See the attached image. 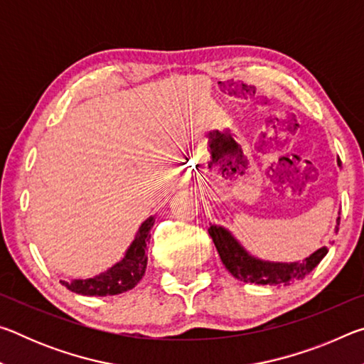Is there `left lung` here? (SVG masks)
<instances>
[{"instance_id": "8db88e82", "label": "left lung", "mask_w": 364, "mask_h": 364, "mask_svg": "<svg viewBox=\"0 0 364 364\" xmlns=\"http://www.w3.org/2000/svg\"><path fill=\"white\" fill-rule=\"evenodd\" d=\"M338 223H341V218H337V225ZM208 234H210L212 241L215 247H217L221 262H223L226 269L236 279L244 282H254V284L287 286L294 281L304 279L306 274H310L315 269V267H318V263L323 260L324 255L328 254V247H321L300 263L262 262L258 258L250 257L225 228L210 226L208 228Z\"/></svg>"}]
</instances>
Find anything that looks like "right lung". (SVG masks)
Listing matches in <instances>:
<instances>
[{
	"label": "right lung",
	"mask_w": 364,
	"mask_h": 364,
	"mask_svg": "<svg viewBox=\"0 0 364 364\" xmlns=\"http://www.w3.org/2000/svg\"><path fill=\"white\" fill-rule=\"evenodd\" d=\"M154 225V218H147L141 225L139 231L132 242L130 249L122 262L114 264L106 273L90 279H73L72 282L60 281L69 291L80 295H97V297H106V295H117L130 291L138 284L146 273L147 267V245L151 242V228Z\"/></svg>",
	"instance_id": "1"
}]
</instances>
